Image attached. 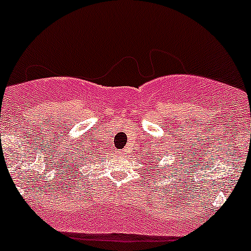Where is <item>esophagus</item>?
I'll return each instance as SVG.
<instances>
[{
	"mask_svg": "<svg viewBox=\"0 0 251 251\" xmlns=\"http://www.w3.org/2000/svg\"><path fill=\"white\" fill-rule=\"evenodd\" d=\"M126 152H127V151H126V150H123V151H121V154H125Z\"/></svg>",
	"mask_w": 251,
	"mask_h": 251,
	"instance_id": "34e87169",
	"label": "esophagus"
}]
</instances>
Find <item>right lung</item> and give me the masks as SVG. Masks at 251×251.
<instances>
[{"mask_svg":"<svg viewBox=\"0 0 251 251\" xmlns=\"http://www.w3.org/2000/svg\"><path fill=\"white\" fill-rule=\"evenodd\" d=\"M89 149H90V147H89Z\"/></svg>","mask_w":251,"mask_h":251,"instance_id":"1","label":"right lung"}]
</instances>
